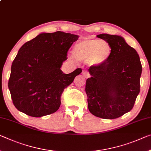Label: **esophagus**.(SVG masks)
Here are the masks:
<instances>
[{"instance_id": "34e87169", "label": "esophagus", "mask_w": 151, "mask_h": 151, "mask_svg": "<svg viewBox=\"0 0 151 151\" xmlns=\"http://www.w3.org/2000/svg\"><path fill=\"white\" fill-rule=\"evenodd\" d=\"M83 76H84L85 78H88V76H89V74H88V72L84 71V72H83Z\"/></svg>"}]
</instances>
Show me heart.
Listing matches in <instances>:
<instances>
[{
    "label": "heart",
    "instance_id": "heart-1",
    "mask_svg": "<svg viewBox=\"0 0 151 151\" xmlns=\"http://www.w3.org/2000/svg\"><path fill=\"white\" fill-rule=\"evenodd\" d=\"M111 47L108 42L101 40H86L76 43L73 54L78 60H87L91 66H97L105 63L110 56Z\"/></svg>",
    "mask_w": 151,
    "mask_h": 151
}]
</instances>
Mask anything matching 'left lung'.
Segmentation results:
<instances>
[{
	"instance_id": "left-lung-1",
	"label": "left lung",
	"mask_w": 151,
	"mask_h": 151,
	"mask_svg": "<svg viewBox=\"0 0 151 151\" xmlns=\"http://www.w3.org/2000/svg\"><path fill=\"white\" fill-rule=\"evenodd\" d=\"M97 37L109 43L111 52L105 63L88 68V108L98 118L116 119L133 108L140 92L142 65L137 52L122 37L107 33Z\"/></svg>"
}]
</instances>
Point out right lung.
<instances>
[{
  "instance_id": "right-lung-1",
  "label": "right lung",
  "mask_w": 151,
  "mask_h": 151,
  "mask_svg": "<svg viewBox=\"0 0 151 151\" xmlns=\"http://www.w3.org/2000/svg\"><path fill=\"white\" fill-rule=\"evenodd\" d=\"M76 35L62 32L42 33L25 43L12 63L9 88L14 106L32 117L56 112L64 89L82 69L69 74L60 70Z\"/></svg>"
}]
</instances>
